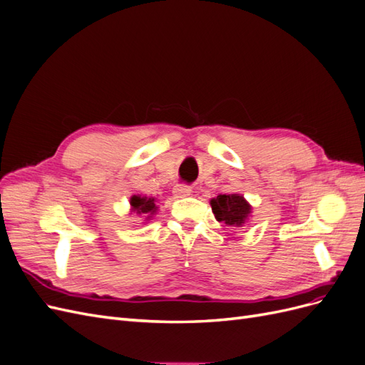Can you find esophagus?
<instances>
[{"label":"esophagus","mask_w":365,"mask_h":365,"mask_svg":"<svg viewBox=\"0 0 365 365\" xmlns=\"http://www.w3.org/2000/svg\"><path fill=\"white\" fill-rule=\"evenodd\" d=\"M192 193V187L190 185H185V184H176L173 187V195L176 197H185V196H190Z\"/></svg>","instance_id":"1"}]
</instances>
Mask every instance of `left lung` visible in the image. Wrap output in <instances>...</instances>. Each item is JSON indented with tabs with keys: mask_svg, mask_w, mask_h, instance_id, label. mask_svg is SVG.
Listing matches in <instances>:
<instances>
[{
	"mask_svg": "<svg viewBox=\"0 0 365 365\" xmlns=\"http://www.w3.org/2000/svg\"><path fill=\"white\" fill-rule=\"evenodd\" d=\"M212 210L219 222H224L230 227H242L251 213V205L242 195H219L213 197Z\"/></svg>",
	"mask_w": 365,
	"mask_h": 365,
	"instance_id": "1",
	"label": "left lung"
}]
</instances>
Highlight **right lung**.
I'll return each mask as SVG.
<instances>
[{
    "mask_svg": "<svg viewBox=\"0 0 365 365\" xmlns=\"http://www.w3.org/2000/svg\"><path fill=\"white\" fill-rule=\"evenodd\" d=\"M129 202H130L132 212H135L137 215H143L146 220H149L158 210V207L155 205V197L134 195L130 197Z\"/></svg>",
    "mask_w": 365,
    "mask_h": 365,
    "instance_id": "obj_1",
    "label": "right lung"
}]
</instances>
